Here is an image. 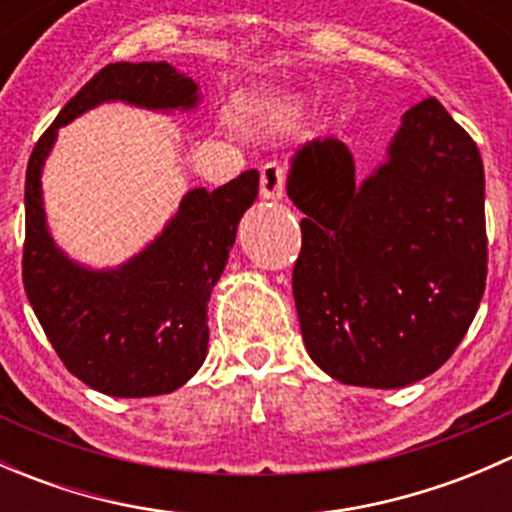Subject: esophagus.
<instances>
[{"mask_svg":"<svg viewBox=\"0 0 512 512\" xmlns=\"http://www.w3.org/2000/svg\"><path fill=\"white\" fill-rule=\"evenodd\" d=\"M285 183H287V170L280 163H265L260 170V193L267 200H280L285 198Z\"/></svg>","mask_w":512,"mask_h":512,"instance_id":"esophagus-1","label":"esophagus"}]
</instances>
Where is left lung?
<instances>
[{
    "label": "left lung",
    "mask_w": 512,
    "mask_h": 512,
    "mask_svg": "<svg viewBox=\"0 0 512 512\" xmlns=\"http://www.w3.org/2000/svg\"><path fill=\"white\" fill-rule=\"evenodd\" d=\"M287 195L304 213L292 292L314 364L369 389L446 364L488 275L483 160L451 113L433 96L409 108L361 183L342 141L314 138L294 153Z\"/></svg>",
    "instance_id": "left-lung-1"
}]
</instances>
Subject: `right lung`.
<instances>
[{
	"label": "right lung",
	"mask_w": 512,
	"mask_h": 512,
	"mask_svg": "<svg viewBox=\"0 0 512 512\" xmlns=\"http://www.w3.org/2000/svg\"><path fill=\"white\" fill-rule=\"evenodd\" d=\"M126 101L151 111H190L198 84L165 61L103 66L36 141L24 185L22 277L41 329L66 369L118 399L170 394L208 354V302L235 245L237 223L255 203L260 173L245 170L218 190L180 200L156 240L116 270H89L56 247L46 227L41 168L56 131L89 108Z\"/></svg>",
	"instance_id": "add662e5"
}]
</instances>
